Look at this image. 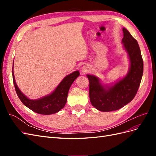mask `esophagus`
<instances>
[{
	"instance_id": "obj_1",
	"label": "esophagus",
	"mask_w": 156,
	"mask_h": 156,
	"mask_svg": "<svg viewBox=\"0 0 156 156\" xmlns=\"http://www.w3.org/2000/svg\"><path fill=\"white\" fill-rule=\"evenodd\" d=\"M88 71H90V67L88 66V65H84V66H83V72H84V73H87V72H88Z\"/></svg>"
}]
</instances>
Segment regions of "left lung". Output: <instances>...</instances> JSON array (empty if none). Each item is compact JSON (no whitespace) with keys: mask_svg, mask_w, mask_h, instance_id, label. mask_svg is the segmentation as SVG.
<instances>
[{"mask_svg":"<svg viewBox=\"0 0 156 156\" xmlns=\"http://www.w3.org/2000/svg\"><path fill=\"white\" fill-rule=\"evenodd\" d=\"M122 42L129 59L130 67L124 77L115 84L104 85L100 79L87 75L89 96L92 105L98 110L109 112L120 109L129 103L139 89L143 74V60L138 42L123 28Z\"/></svg>","mask_w":156,"mask_h":156,"instance_id":"1","label":"left lung"}]
</instances>
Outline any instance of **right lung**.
<instances>
[{
  "instance_id": "right-lung-1",
  "label": "right lung",
  "mask_w": 156,
  "mask_h": 156,
  "mask_svg": "<svg viewBox=\"0 0 156 156\" xmlns=\"http://www.w3.org/2000/svg\"><path fill=\"white\" fill-rule=\"evenodd\" d=\"M13 63L12 68V77L14 87L19 98L26 107L30 110L40 115H49L58 112L64 108L67 101L68 94L69 88L80 73L79 71L72 73L65 77L55 90L48 96L38 100H30L23 94L18 88L13 74Z\"/></svg>"
}]
</instances>
